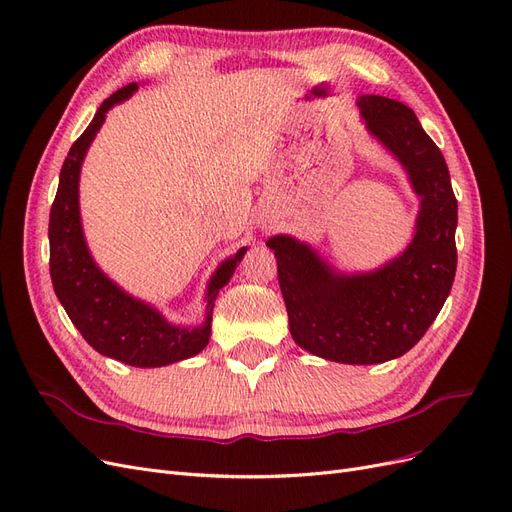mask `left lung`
<instances>
[{
	"instance_id": "left-lung-1",
	"label": "left lung",
	"mask_w": 512,
	"mask_h": 512,
	"mask_svg": "<svg viewBox=\"0 0 512 512\" xmlns=\"http://www.w3.org/2000/svg\"><path fill=\"white\" fill-rule=\"evenodd\" d=\"M367 130L404 164L421 196L416 232L404 254L384 267L335 273L312 247L277 235L267 241L292 339L322 359L374 365L406 354L436 320L457 269V198L442 151L412 108L384 96H361Z\"/></svg>"
}]
</instances>
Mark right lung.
Segmentation results:
<instances>
[{"label":"right lung","mask_w":512,"mask_h":512,"mask_svg":"<svg viewBox=\"0 0 512 512\" xmlns=\"http://www.w3.org/2000/svg\"><path fill=\"white\" fill-rule=\"evenodd\" d=\"M138 89L136 83L121 87L106 98L94 121L76 138L61 166L59 188L51 207V280L57 299L64 305L72 324L85 342L104 356L134 367H162L198 354L209 344L213 301L222 286L230 282L247 247L224 260L213 273L207 288V318L203 327L181 329L162 318L160 312L136 301L96 267L81 228L79 175L87 147L104 123L108 108L128 100Z\"/></svg>","instance_id":"add662e5"}]
</instances>
